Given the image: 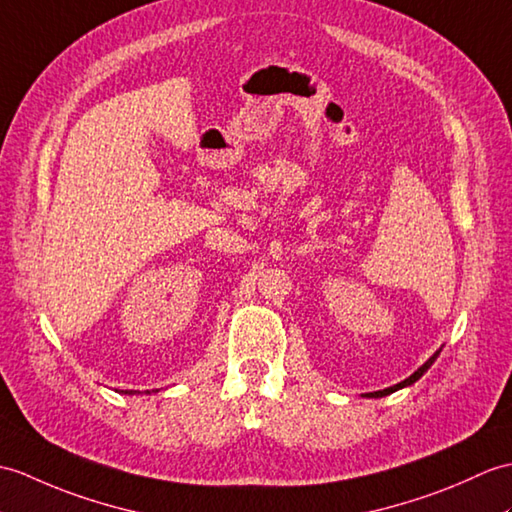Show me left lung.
Segmentation results:
<instances>
[{"instance_id":"1","label":"left lung","mask_w":512,"mask_h":512,"mask_svg":"<svg viewBox=\"0 0 512 512\" xmlns=\"http://www.w3.org/2000/svg\"><path fill=\"white\" fill-rule=\"evenodd\" d=\"M438 353H441V351H436L434 355H432V358L430 360H427L421 368H419V371H414L408 379H403V382L401 384H397V386H390V388H384V390H377V392H368V395L366 397H386V395H390V392H395V390H399V388H403V386H410V384H414V382H417V379L427 371V368H430L432 364H434V360L438 358Z\"/></svg>"}]
</instances>
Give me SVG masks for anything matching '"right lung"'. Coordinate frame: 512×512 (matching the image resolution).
<instances>
[{"instance_id": "add662e5", "label": "right lung", "mask_w": 512, "mask_h": 512, "mask_svg": "<svg viewBox=\"0 0 512 512\" xmlns=\"http://www.w3.org/2000/svg\"><path fill=\"white\" fill-rule=\"evenodd\" d=\"M135 392H137V390H130V395H135Z\"/></svg>"}]
</instances>
